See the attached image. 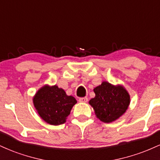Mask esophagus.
I'll return each mask as SVG.
<instances>
[{
  "label": "esophagus",
  "instance_id": "34e87169",
  "mask_svg": "<svg viewBox=\"0 0 160 160\" xmlns=\"http://www.w3.org/2000/svg\"><path fill=\"white\" fill-rule=\"evenodd\" d=\"M79 102H82V103H86V102H88L87 98H79Z\"/></svg>",
  "mask_w": 160,
  "mask_h": 160
}]
</instances>
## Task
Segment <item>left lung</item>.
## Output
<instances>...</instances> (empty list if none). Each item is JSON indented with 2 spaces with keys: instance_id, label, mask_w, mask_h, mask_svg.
I'll use <instances>...</instances> for the list:
<instances>
[{
  "instance_id": "obj_1",
  "label": "left lung",
  "mask_w": 160,
  "mask_h": 160,
  "mask_svg": "<svg viewBox=\"0 0 160 160\" xmlns=\"http://www.w3.org/2000/svg\"><path fill=\"white\" fill-rule=\"evenodd\" d=\"M93 91L95 96L90 99L89 104L97 118L103 122L109 123L117 120L126 113L130 104V95L122 85L103 81Z\"/></svg>"
}]
</instances>
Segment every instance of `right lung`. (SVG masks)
<instances>
[{"mask_svg":"<svg viewBox=\"0 0 160 160\" xmlns=\"http://www.w3.org/2000/svg\"><path fill=\"white\" fill-rule=\"evenodd\" d=\"M74 97L68 95L58 86L44 85L33 97V104L43 120L52 126L65 123L77 103Z\"/></svg>","mask_w":160,"mask_h":160,"instance_id":"add662e5","label":"right lung"}]
</instances>
